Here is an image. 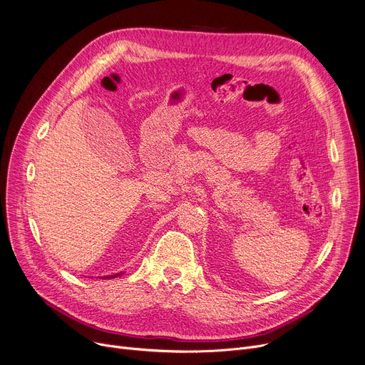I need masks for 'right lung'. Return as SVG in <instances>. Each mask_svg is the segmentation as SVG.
<instances>
[{
    "mask_svg": "<svg viewBox=\"0 0 365 365\" xmlns=\"http://www.w3.org/2000/svg\"><path fill=\"white\" fill-rule=\"evenodd\" d=\"M118 275H120V274H115V275H107V277H104V278H115V277H118ZM103 278V277H101Z\"/></svg>",
    "mask_w": 365,
    "mask_h": 365,
    "instance_id": "obj_1",
    "label": "right lung"
}]
</instances>
